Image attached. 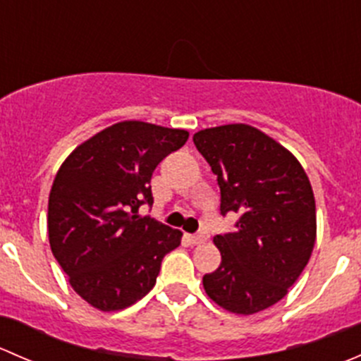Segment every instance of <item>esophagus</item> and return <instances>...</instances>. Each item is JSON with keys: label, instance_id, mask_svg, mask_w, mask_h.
Wrapping results in <instances>:
<instances>
[{"label": "esophagus", "instance_id": "obj_1", "mask_svg": "<svg viewBox=\"0 0 361 361\" xmlns=\"http://www.w3.org/2000/svg\"><path fill=\"white\" fill-rule=\"evenodd\" d=\"M188 243L190 245H202V243L207 241V234L206 232H199V234H194V235H187Z\"/></svg>", "mask_w": 361, "mask_h": 361}]
</instances>
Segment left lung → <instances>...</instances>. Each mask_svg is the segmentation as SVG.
<instances>
[{
	"label": "left lung",
	"mask_w": 361,
	"mask_h": 361,
	"mask_svg": "<svg viewBox=\"0 0 361 361\" xmlns=\"http://www.w3.org/2000/svg\"><path fill=\"white\" fill-rule=\"evenodd\" d=\"M194 145L216 174L220 213H238L235 231L214 235L221 264L204 274L207 297L235 314L281 300L311 258L316 204L298 160L245 123L204 129Z\"/></svg>",
	"instance_id": "left-lung-1"
}]
</instances>
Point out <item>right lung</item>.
<instances>
[{"label": "right lung", "mask_w": 361, "mask_h": 361, "mask_svg": "<svg viewBox=\"0 0 361 361\" xmlns=\"http://www.w3.org/2000/svg\"><path fill=\"white\" fill-rule=\"evenodd\" d=\"M183 129L118 122L64 160L49 197L54 257L76 293L101 311L126 309L154 288L162 258L181 232L141 216L164 157L187 143Z\"/></svg>", "instance_id": "add662e5"}]
</instances>
